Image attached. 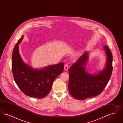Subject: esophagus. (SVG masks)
<instances>
[{
    "mask_svg": "<svg viewBox=\"0 0 123 123\" xmlns=\"http://www.w3.org/2000/svg\"><path fill=\"white\" fill-rule=\"evenodd\" d=\"M64 69L65 70H67L68 69V65L66 64L64 65Z\"/></svg>",
    "mask_w": 123,
    "mask_h": 123,
    "instance_id": "34e87169",
    "label": "esophagus"
}]
</instances>
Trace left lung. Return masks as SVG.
I'll return each instance as SVG.
<instances>
[{
  "mask_svg": "<svg viewBox=\"0 0 123 123\" xmlns=\"http://www.w3.org/2000/svg\"><path fill=\"white\" fill-rule=\"evenodd\" d=\"M107 56L104 70L96 75L88 74L85 70L88 53H83L69 69L68 89L70 94L79 100L97 96L103 91L109 82L112 71V55L106 46H104Z\"/></svg>",
  "mask_w": 123,
  "mask_h": 123,
  "instance_id": "1",
  "label": "left lung"
}]
</instances>
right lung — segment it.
<instances>
[{"mask_svg":"<svg viewBox=\"0 0 123 123\" xmlns=\"http://www.w3.org/2000/svg\"><path fill=\"white\" fill-rule=\"evenodd\" d=\"M24 36L19 39L14 47L12 56V71L15 81L26 95L41 99L50 92L55 79L64 69L63 62L48 66L41 70L34 69L25 64L19 53L18 45Z\"/></svg>","mask_w":123,"mask_h":123,"instance_id":"right-lung-1","label":"right lung"}]
</instances>
